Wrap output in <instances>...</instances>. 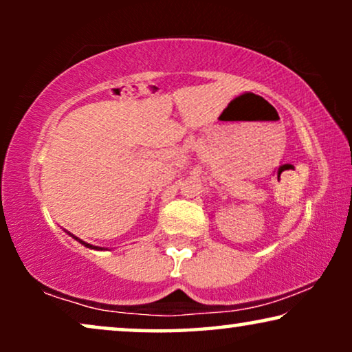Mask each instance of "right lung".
<instances>
[{
	"label": "right lung",
	"mask_w": 352,
	"mask_h": 352,
	"mask_svg": "<svg viewBox=\"0 0 352 352\" xmlns=\"http://www.w3.org/2000/svg\"><path fill=\"white\" fill-rule=\"evenodd\" d=\"M86 245V247H89V248H94V247H91V245H88V243H85Z\"/></svg>",
	"instance_id": "right-lung-1"
}]
</instances>
